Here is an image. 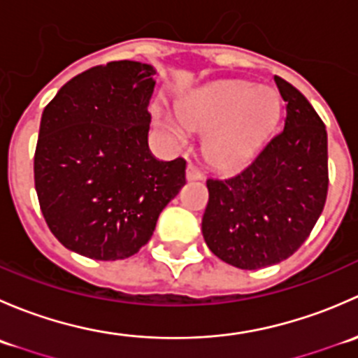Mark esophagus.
<instances>
[{"instance_id": "1", "label": "esophagus", "mask_w": 358, "mask_h": 358, "mask_svg": "<svg viewBox=\"0 0 358 358\" xmlns=\"http://www.w3.org/2000/svg\"><path fill=\"white\" fill-rule=\"evenodd\" d=\"M187 178L189 180H202L204 178V173L201 171L199 166L196 162H189L187 164Z\"/></svg>"}]
</instances>
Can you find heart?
Here are the masks:
<instances>
[{"label":"heart","mask_w":358,"mask_h":358,"mask_svg":"<svg viewBox=\"0 0 358 358\" xmlns=\"http://www.w3.org/2000/svg\"><path fill=\"white\" fill-rule=\"evenodd\" d=\"M279 99L268 88L232 81L206 88L180 103L178 117L187 129L211 133L206 157L215 168L232 171L258 154L279 121ZM182 138L176 122H166Z\"/></svg>","instance_id":"b5f03b06"}]
</instances>
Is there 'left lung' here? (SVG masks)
<instances>
[{
  "label": "left lung",
  "mask_w": 358,
  "mask_h": 358,
  "mask_svg": "<svg viewBox=\"0 0 358 358\" xmlns=\"http://www.w3.org/2000/svg\"><path fill=\"white\" fill-rule=\"evenodd\" d=\"M286 102L284 129L230 178H208L202 236L213 255L243 270L289 258L315 227L327 197V131L308 100L273 76Z\"/></svg>",
  "instance_id": "8db88e82"
}]
</instances>
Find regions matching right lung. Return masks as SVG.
<instances>
[{"label": "right lung", "mask_w": 358, "mask_h": 358, "mask_svg": "<svg viewBox=\"0 0 358 358\" xmlns=\"http://www.w3.org/2000/svg\"><path fill=\"white\" fill-rule=\"evenodd\" d=\"M154 69L117 60L81 72L45 107L34 152L39 208L67 249L124 259L185 185L187 161L149 152Z\"/></svg>", "instance_id": "add662e5"}]
</instances>
